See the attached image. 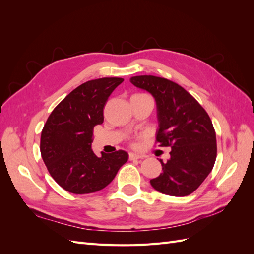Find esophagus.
<instances>
[{"label":"esophagus","instance_id":"obj_1","mask_svg":"<svg viewBox=\"0 0 254 254\" xmlns=\"http://www.w3.org/2000/svg\"><path fill=\"white\" fill-rule=\"evenodd\" d=\"M142 156L137 155V153H134V152H130L129 153V159L130 160H137V159H141Z\"/></svg>","mask_w":254,"mask_h":254}]
</instances>
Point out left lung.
<instances>
[{"mask_svg": "<svg viewBox=\"0 0 254 254\" xmlns=\"http://www.w3.org/2000/svg\"><path fill=\"white\" fill-rule=\"evenodd\" d=\"M130 82L147 91L157 105V142L171 146V158L160 160L162 173L151 187L165 195L193 193L212 172L216 160V134L209 115L179 84L152 75L133 76Z\"/></svg>", "mask_w": 254, "mask_h": 254, "instance_id": "1", "label": "left lung"}]
</instances>
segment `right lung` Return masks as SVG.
Returning a JSON list of instances; mask_svg holds the SVG:
<instances>
[{
  "label": "right lung",
  "instance_id": "right-lung-1",
  "mask_svg": "<svg viewBox=\"0 0 254 254\" xmlns=\"http://www.w3.org/2000/svg\"><path fill=\"white\" fill-rule=\"evenodd\" d=\"M124 79L104 77L74 89L53 110L43 127L40 151L48 171L59 186L73 194L95 193L114 179L128 160L125 150L91 148L93 128L104 122L108 97Z\"/></svg>",
  "mask_w": 254,
  "mask_h": 254
}]
</instances>
